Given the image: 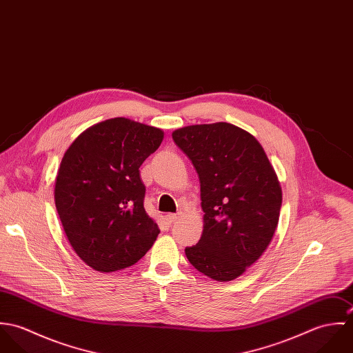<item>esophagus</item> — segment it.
I'll list each match as a JSON object with an SVG mask.
<instances>
[{"label":"esophagus","instance_id":"obj_1","mask_svg":"<svg viewBox=\"0 0 353 353\" xmlns=\"http://www.w3.org/2000/svg\"><path fill=\"white\" fill-rule=\"evenodd\" d=\"M165 219H167L168 223H174V221H176V220L179 219V214H176V213H168V214L165 216Z\"/></svg>","mask_w":353,"mask_h":353}]
</instances>
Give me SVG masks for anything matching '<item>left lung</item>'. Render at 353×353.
<instances>
[{
  "instance_id": "obj_1",
  "label": "left lung",
  "mask_w": 353,
  "mask_h": 353,
  "mask_svg": "<svg viewBox=\"0 0 353 353\" xmlns=\"http://www.w3.org/2000/svg\"><path fill=\"white\" fill-rule=\"evenodd\" d=\"M172 140L199 174L205 213L201 239L186 256L205 276L231 281L274 235L283 200L277 175L261 144L235 125H193Z\"/></svg>"
}]
</instances>
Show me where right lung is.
Here are the masks:
<instances>
[{
	"mask_svg": "<svg viewBox=\"0 0 353 353\" xmlns=\"http://www.w3.org/2000/svg\"><path fill=\"white\" fill-rule=\"evenodd\" d=\"M163 141L160 129L126 118L101 122L65 152L55 208L76 254L92 269L115 272L134 265L160 230L144 209V160Z\"/></svg>",
	"mask_w": 353,
	"mask_h": 353,
	"instance_id": "add662e5",
	"label": "right lung"
}]
</instances>
